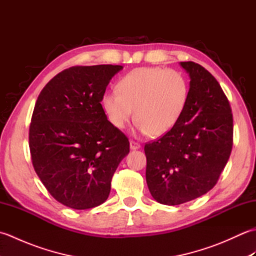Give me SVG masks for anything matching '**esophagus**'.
I'll use <instances>...</instances> for the list:
<instances>
[{
    "label": "esophagus",
    "instance_id": "34e87169",
    "mask_svg": "<svg viewBox=\"0 0 256 256\" xmlns=\"http://www.w3.org/2000/svg\"><path fill=\"white\" fill-rule=\"evenodd\" d=\"M130 148H131L132 150H138V148H140V145L138 142H134V140H131V142H130Z\"/></svg>",
    "mask_w": 256,
    "mask_h": 256
}]
</instances>
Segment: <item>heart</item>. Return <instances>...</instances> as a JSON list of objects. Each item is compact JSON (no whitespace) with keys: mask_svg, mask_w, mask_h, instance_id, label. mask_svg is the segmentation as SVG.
<instances>
[{"mask_svg":"<svg viewBox=\"0 0 256 256\" xmlns=\"http://www.w3.org/2000/svg\"><path fill=\"white\" fill-rule=\"evenodd\" d=\"M189 82L175 69L142 67L120 79L118 90L106 91L102 108L114 128L123 130L135 113V131L160 136L175 128L186 108Z\"/></svg>","mask_w":256,"mask_h":256,"instance_id":"heart-1","label":"heart"}]
</instances>
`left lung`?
<instances>
[{
  "label": "left lung",
  "mask_w": 256,
  "mask_h": 256,
  "mask_svg": "<svg viewBox=\"0 0 256 256\" xmlns=\"http://www.w3.org/2000/svg\"><path fill=\"white\" fill-rule=\"evenodd\" d=\"M180 66L190 78L186 108L175 128L144 148L150 192L167 206L187 202L214 188L233 145L231 106L219 82L194 62Z\"/></svg>",
  "instance_id": "1"
}]
</instances>
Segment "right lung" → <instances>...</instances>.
<instances>
[{
	"mask_svg": "<svg viewBox=\"0 0 256 256\" xmlns=\"http://www.w3.org/2000/svg\"><path fill=\"white\" fill-rule=\"evenodd\" d=\"M122 66H76L55 76L37 98L30 126L32 166L58 202L84 210L104 202L128 138L108 121L102 96Z\"/></svg>",
	"mask_w": 256,
	"mask_h": 256,
	"instance_id": "right-lung-1",
	"label": "right lung"
}]
</instances>
